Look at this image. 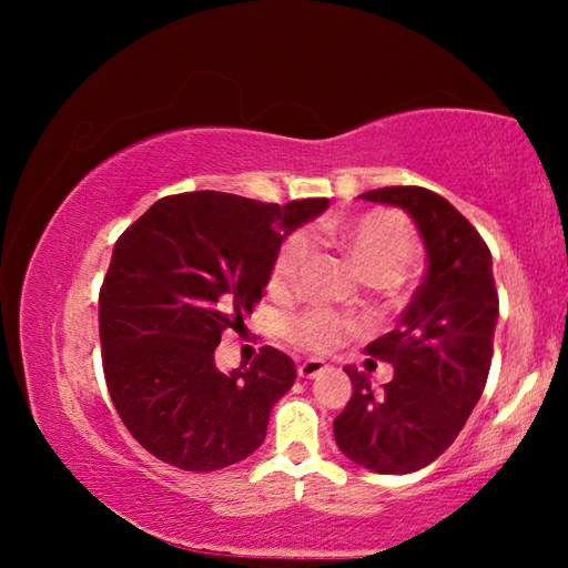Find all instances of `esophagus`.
Segmentation results:
<instances>
[{
    "label": "esophagus",
    "mask_w": 568,
    "mask_h": 568,
    "mask_svg": "<svg viewBox=\"0 0 568 568\" xmlns=\"http://www.w3.org/2000/svg\"><path fill=\"white\" fill-rule=\"evenodd\" d=\"M325 371H328V365H325V361H318V358H307V361L297 365V376H301V378H318L321 373H325Z\"/></svg>",
    "instance_id": "esophagus-1"
}]
</instances>
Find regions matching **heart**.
Masks as SVG:
<instances>
[{"mask_svg": "<svg viewBox=\"0 0 568 568\" xmlns=\"http://www.w3.org/2000/svg\"><path fill=\"white\" fill-rule=\"evenodd\" d=\"M318 235L328 240L348 257L355 271L373 285L396 281L403 267L416 253V235L408 220L393 210H371V213L328 220L318 227ZM311 255L305 235L287 237L267 277V291L273 295L291 293L297 285L303 265ZM291 335L305 348L331 351L345 341L348 325L325 311H311L291 323Z\"/></svg>", "mask_w": 568, "mask_h": 568, "instance_id": "obj_1", "label": "heart"}]
</instances>
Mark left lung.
Here are the masks:
<instances>
[{
    "instance_id": "8db88e82",
    "label": "left lung",
    "mask_w": 568,
    "mask_h": 568,
    "mask_svg": "<svg viewBox=\"0 0 568 568\" xmlns=\"http://www.w3.org/2000/svg\"><path fill=\"white\" fill-rule=\"evenodd\" d=\"M365 203L406 210L426 245V275L396 328L365 353L393 365L381 390L345 365L353 396L333 420L335 444L376 474H413L454 444L484 393L494 355L498 295L491 250L476 227L426 187H383Z\"/></svg>"
}]
</instances>
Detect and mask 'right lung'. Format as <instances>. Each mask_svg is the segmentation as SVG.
<instances>
[{
    "instance_id": "right-lung-1",
    "label": "right lung",
    "mask_w": 568,
    "mask_h": 568,
    "mask_svg": "<svg viewBox=\"0 0 568 568\" xmlns=\"http://www.w3.org/2000/svg\"><path fill=\"white\" fill-rule=\"evenodd\" d=\"M328 197L265 205L200 190L158 200L124 230L100 291L104 381L142 448L182 470H217L261 448L295 363L265 345L223 373L215 348L243 325L283 240Z\"/></svg>"
}]
</instances>
